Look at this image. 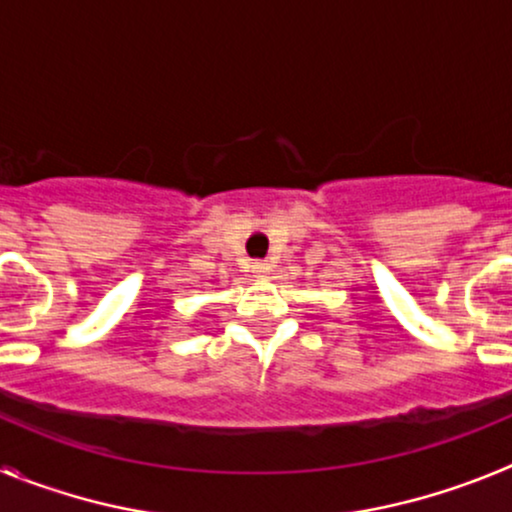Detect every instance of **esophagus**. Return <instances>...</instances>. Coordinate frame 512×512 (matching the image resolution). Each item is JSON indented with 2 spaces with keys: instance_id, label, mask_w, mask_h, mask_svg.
I'll return each instance as SVG.
<instances>
[{
  "instance_id": "esophagus-1",
  "label": "esophagus",
  "mask_w": 512,
  "mask_h": 512,
  "mask_svg": "<svg viewBox=\"0 0 512 512\" xmlns=\"http://www.w3.org/2000/svg\"><path fill=\"white\" fill-rule=\"evenodd\" d=\"M251 271H253V277H266V274L271 271V266L266 264V261H253Z\"/></svg>"
}]
</instances>
